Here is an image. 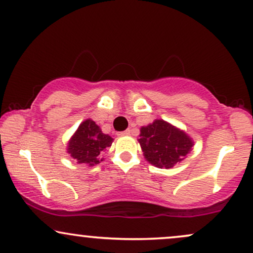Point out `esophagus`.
Wrapping results in <instances>:
<instances>
[{
  "label": "esophagus",
  "instance_id": "34e87169",
  "mask_svg": "<svg viewBox=\"0 0 253 253\" xmlns=\"http://www.w3.org/2000/svg\"><path fill=\"white\" fill-rule=\"evenodd\" d=\"M128 134H130V130L129 129H126V130H124V132L119 133V135H128Z\"/></svg>",
  "mask_w": 253,
  "mask_h": 253
}]
</instances>
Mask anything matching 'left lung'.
<instances>
[{
  "label": "left lung",
  "instance_id": "obj_1",
  "mask_svg": "<svg viewBox=\"0 0 253 253\" xmlns=\"http://www.w3.org/2000/svg\"><path fill=\"white\" fill-rule=\"evenodd\" d=\"M139 142L146 160L159 169H171L180 163L193 145L186 133L164 120L142 127Z\"/></svg>",
  "mask_w": 253,
  "mask_h": 253
}]
</instances>
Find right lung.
<instances>
[{
    "label": "right lung",
    "instance_id": "add662e5",
    "mask_svg": "<svg viewBox=\"0 0 253 253\" xmlns=\"http://www.w3.org/2000/svg\"><path fill=\"white\" fill-rule=\"evenodd\" d=\"M113 139L103 134L100 127L93 120L84 121L68 144V153L78 160L79 164L89 166L100 163V152L109 147ZM102 160V159H101Z\"/></svg>",
    "mask_w": 253,
    "mask_h": 253
}]
</instances>
